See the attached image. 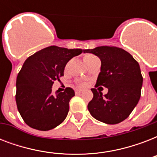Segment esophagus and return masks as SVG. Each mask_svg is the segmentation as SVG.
Listing matches in <instances>:
<instances>
[{
    "label": "esophagus",
    "mask_w": 157,
    "mask_h": 157,
    "mask_svg": "<svg viewBox=\"0 0 157 157\" xmlns=\"http://www.w3.org/2000/svg\"><path fill=\"white\" fill-rule=\"evenodd\" d=\"M75 92H76V95H79V94H81L82 93V90H76Z\"/></svg>",
    "instance_id": "1"
}]
</instances>
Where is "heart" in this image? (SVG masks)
I'll use <instances>...</instances> for the list:
<instances>
[{"label":"heart","instance_id":"heart-1","mask_svg":"<svg viewBox=\"0 0 157 157\" xmlns=\"http://www.w3.org/2000/svg\"><path fill=\"white\" fill-rule=\"evenodd\" d=\"M95 58H97V57L94 56V54H86V55L84 56V61H85V63H86V62L89 61V60H90V59H95Z\"/></svg>","mask_w":157,"mask_h":157}]
</instances>
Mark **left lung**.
Returning a JSON list of instances; mask_svg holds the SVG:
<instances>
[{"mask_svg":"<svg viewBox=\"0 0 157 157\" xmlns=\"http://www.w3.org/2000/svg\"><path fill=\"white\" fill-rule=\"evenodd\" d=\"M101 60V69L95 87L107 88L103 95L100 90L91 89L94 94L89 103L91 116L109 124H118L129 117L139 103L141 96L143 76L139 63L131 54L121 48L98 46L84 50Z\"/></svg>","mask_w":157,"mask_h":157,"instance_id":"obj_1","label":"left lung"}]
</instances>
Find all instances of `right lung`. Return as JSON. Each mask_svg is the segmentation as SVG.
Returning a JSON list of instances; mask_svg holds the SVG:
<instances>
[{"label":"right lung","instance_id":"right-lung-1","mask_svg":"<svg viewBox=\"0 0 157 157\" xmlns=\"http://www.w3.org/2000/svg\"><path fill=\"white\" fill-rule=\"evenodd\" d=\"M82 51L52 45L26 59L16 80L15 99L18 112L28 125L45 131L65 120L75 92L67 87L64 92L54 94L52 86L63 76L67 62Z\"/></svg>","mask_w":157,"mask_h":157}]
</instances>
